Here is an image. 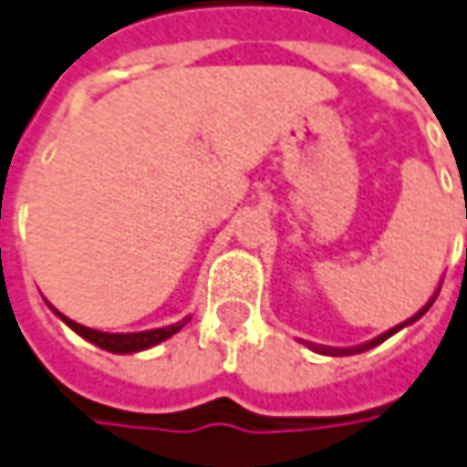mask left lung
<instances>
[{
    "instance_id": "left-lung-1",
    "label": "left lung",
    "mask_w": 467,
    "mask_h": 467,
    "mask_svg": "<svg viewBox=\"0 0 467 467\" xmlns=\"http://www.w3.org/2000/svg\"><path fill=\"white\" fill-rule=\"evenodd\" d=\"M431 303H434V300H431ZM431 303H429V306H426L423 311H418V314L413 316V318H408L405 324H400V327H395V329L384 332V335H381V337H376V339H371V342H366V345H360V348H345V350H337V348H316V350H318V353H324V355H353V353H363V350H371V348H376L379 342H384L387 337H392V335H395V332H400L402 327H408L410 321H416V318H420V316H423V314H426V311H429V308H431Z\"/></svg>"
}]
</instances>
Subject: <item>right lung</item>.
I'll return each instance as SVG.
<instances>
[{"label":"right lung","mask_w":467,"mask_h":467,"mask_svg":"<svg viewBox=\"0 0 467 467\" xmlns=\"http://www.w3.org/2000/svg\"><path fill=\"white\" fill-rule=\"evenodd\" d=\"M62 321H65L67 327H72L78 335L86 337L88 342L99 345V348H104V350H109V353H135V350H146V348L159 345L161 339L172 337L174 332H180V329L185 327V321H180V324L164 327V329H151V332H135V335H107V332L88 329V327H83V324H75V321L67 318V316H62Z\"/></svg>","instance_id":"add662e5"}]
</instances>
